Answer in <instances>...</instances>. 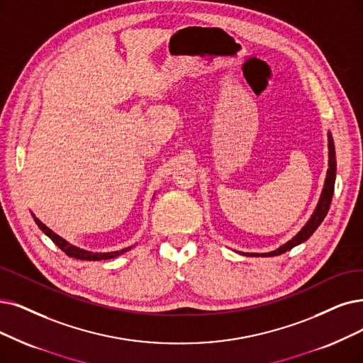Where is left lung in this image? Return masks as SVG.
<instances>
[{
	"label": "left lung",
	"mask_w": 363,
	"mask_h": 363,
	"mask_svg": "<svg viewBox=\"0 0 363 363\" xmlns=\"http://www.w3.org/2000/svg\"><path fill=\"white\" fill-rule=\"evenodd\" d=\"M328 141H329V169H328V177H326V182H325V187H323V192H322V196H320V201H318L317 204V208L314 211V214L311 216V219L307 222V225L303 226L298 234L291 240L287 241L284 245H281L280 249L274 250L271 253H245L247 256H279L287 250L294 249L295 245L303 242L306 240H308L313 232L320 226V223L323 222L325 216L328 214V210H329V206H330V201H332V195H333V186H335V174H337V161H335V146H333V140H332V135L330 133L328 134Z\"/></svg>",
	"instance_id": "8db88e82"
}]
</instances>
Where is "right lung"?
<instances>
[{
    "label": "right lung",
    "mask_w": 363,
    "mask_h": 363,
    "mask_svg": "<svg viewBox=\"0 0 363 363\" xmlns=\"http://www.w3.org/2000/svg\"><path fill=\"white\" fill-rule=\"evenodd\" d=\"M34 220H35V223L38 225V228L45 232V234L57 245V247H60L67 256H69V257H76V259H82V260H106V259H111V257H116V256H119V255H122V253H125L126 250H129V249H123V250H121V252H110V253H91V252H86V250H82V249H77V247H74V245H71V244H68L65 240H62L60 235H56L55 232H52L46 225H43L38 219H35L34 217Z\"/></svg>",
    "instance_id": "obj_1"
}]
</instances>
